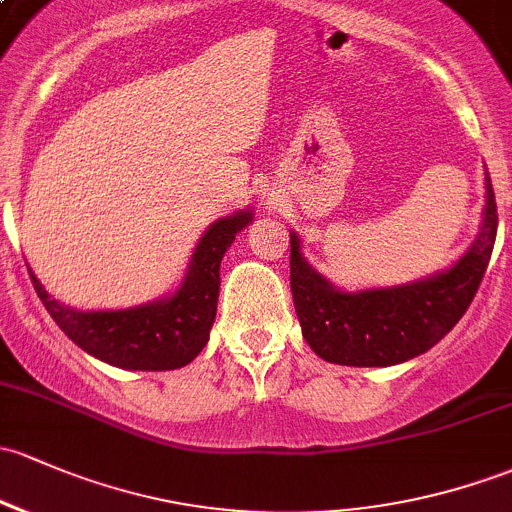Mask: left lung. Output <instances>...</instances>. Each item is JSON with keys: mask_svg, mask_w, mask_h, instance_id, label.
Wrapping results in <instances>:
<instances>
[{"mask_svg": "<svg viewBox=\"0 0 512 512\" xmlns=\"http://www.w3.org/2000/svg\"><path fill=\"white\" fill-rule=\"evenodd\" d=\"M498 232L496 195L486 173L481 232L447 271L408 285L344 293L320 276L290 232V290L302 337L317 356L339 366H395L430 351L474 300Z\"/></svg>", "mask_w": 512, "mask_h": 512, "instance_id": "obj_1", "label": "left lung"}]
</instances>
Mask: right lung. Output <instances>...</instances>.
Wrapping results in <instances>:
<instances>
[{"label": "right lung", "mask_w": 512, "mask_h": 512, "mask_svg": "<svg viewBox=\"0 0 512 512\" xmlns=\"http://www.w3.org/2000/svg\"><path fill=\"white\" fill-rule=\"evenodd\" d=\"M251 219V210L217 219L197 244L180 288L129 310H73L53 300L31 268L29 273L43 307L82 351L126 371H173L205 349L217 315L219 263Z\"/></svg>", "instance_id": "1"}]
</instances>
